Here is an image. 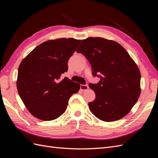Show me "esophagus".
I'll return each instance as SVG.
<instances>
[{
  "instance_id": "esophagus-1",
  "label": "esophagus",
  "mask_w": 158,
  "mask_h": 158,
  "mask_svg": "<svg viewBox=\"0 0 158 158\" xmlns=\"http://www.w3.org/2000/svg\"><path fill=\"white\" fill-rule=\"evenodd\" d=\"M89 89V86L87 84H81L80 85V89L82 91H86Z\"/></svg>"
}]
</instances>
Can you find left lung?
Returning a JSON list of instances; mask_svg holds the SVG:
<instances>
[{"label":"left lung","instance_id":"1","mask_svg":"<svg viewBox=\"0 0 158 158\" xmlns=\"http://www.w3.org/2000/svg\"><path fill=\"white\" fill-rule=\"evenodd\" d=\"M92 66L98 84H89L95 99L90 111L106 122L119 120L129 113L140 94V73L127 51L118 43L102 37L82 40L76 50Z\"/></svg>","mask_w":158,"mask_h":158}]
</instances>
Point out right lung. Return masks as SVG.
<instances>
[{
  "mask_svg": "<svg viewBox=\"0 0 158 158\" xmlns=\"http://www.w3.org/2000/svg\"><path fill=\"white\" fill-rule=\"evenodd\" d=\"M81 40L61 38L38 45L23 59L18 68L16 85L23 103L33 116L52 121L66 111L69 100L80 84L62 74Z\"/></svg>",
  "mask_w": 158,
  "mask_h": 158,
  "instance_id": "obj_1",
  "label": "right lung"
}]
</instances>
